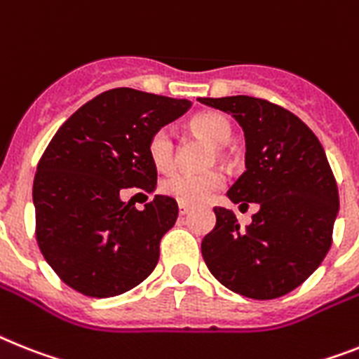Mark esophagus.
I'll list each match as a JSON object with an SVG mask.
<instances>
[{
	"mask_svg": "<svg viewBox=\"0 0 359 359\" xmlns=\"http://www.w3.org/2000/svg\"><path fill=\"white\" fill-rule=\"evenodd\" d=\"M189 210H191V206H189V204L179 203V212H180V215H186V213H189Z\"/></svg>",
	"mask_w": 359,
	"mask_h": 359,
	"instance_id": "obj_1",
	"label": "esophagus"
}]
</instances>
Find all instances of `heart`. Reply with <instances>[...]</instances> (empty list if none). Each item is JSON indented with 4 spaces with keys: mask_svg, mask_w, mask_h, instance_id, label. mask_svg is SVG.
I'll use <instances>...</instances> for the list:
<instances>
[{
    "mask_svg": "<svg viewBox=\"0 0 359 359\" xmlns=\"http://www.w3.org/2000/svg\"><path fill=\"white\" fill-rule=\"evenodd\" d=\"M189 128L195 135L208 140L213 146V158L224 161L228 155L226 146L231 140V123L224 114L215 111H206L191 118ZM147 153L153 164L158 170H170L175 158V142L173 135L168 128H161L153 131L147 140ZM222 175L217 171H206V173H188V171H177L168 175L161 182V191L170 197L177 198L179 203L198 204L212 197L215 191L222 188Z\"/></svg>",
    "mask_w": 359,
    "mask_h": 359,
    "instance_id": "obj_1",
    "label": "heart"
}]
</instances>
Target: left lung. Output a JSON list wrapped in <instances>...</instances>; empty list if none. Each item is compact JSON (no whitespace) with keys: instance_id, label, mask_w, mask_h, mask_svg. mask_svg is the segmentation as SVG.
Masks as SVG:
<instances>
[{"instance_id":"left-lung-1","label":"left lung","mask_w":359,"mask_h":359,"mask_svg":"<svg viewBox=\"0 0 359 359\" xmlns=\"http://www.w3.org/2000/svg\"><path fill=\"white\" fill-rule=\"evenodd\" d=\"M231 114L246 138V171L228 189L231 203H257L245 230L215 206L203 257L217 281L250 299H276L305 283L332 245L338 184L323 146L305 122L254 96L198 98Z\"/></svg>"}]
</instances>
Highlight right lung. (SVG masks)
<instances>
[{
    "label": "right lung",
    "instance_id": "obj_1",
    "mask_svg": "<svg viewBox=\"0 0 359 359\" xmlns=\"http://www.w3.org/2000/svg\"><path fill=\"white\" fill-rule=\"evenodd\" d=\"M189 105L118 87L83 104L56 131L38 162L32 201L38 246L65 285L113 297L155 270L162 236L179 215L177 201L155 195L137 210L122 194L155 189L147 140Z\"/></svg>",
    "mask_w": 359,
    "mask_h": 359
}]
</instances>
